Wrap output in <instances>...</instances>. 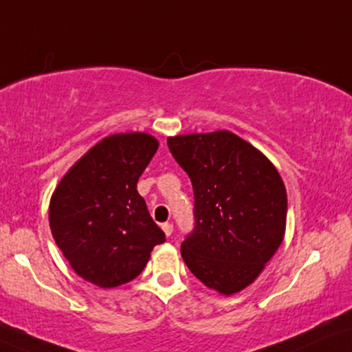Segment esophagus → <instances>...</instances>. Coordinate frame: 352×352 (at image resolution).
Returning <instances> with one entry per match:
<instances>
[{
	"instance_id": "esophagus-1",
	"label": "esophagus",
	"mask_w": 352,
	"mask_h": 352,
	"mask_svg": "<svg viewBox=\"0 0 352 352\" xmlns=\"http://www.w3.org/2000/svg\"><path fill=\"white\" fill-rule=\"evenodd\" d=\"M161 228H162L164 232H166L167 237H170L172 232H173V224H172V222H164Z\"/></svg>"
}]
</instances>
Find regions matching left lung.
I'll return each instance as SVG.
<instances>
[{"label": "left lung", "mask_w": 352, "mask_h": 352, "mask_svg": "<svg viewBox=\"0 0 352 352\" xmlns=\"http://www.w3.org/2000/svg\"><path fill=\"white\" fill-rule=\"evenodd\" d=\"M195 195L191 232L180 253L204 286L221 294L242 291L281 245L286 188L273 164L230 131L168 138Z\"/></svg>", "instance_id": "obj_1"}]
</instances>
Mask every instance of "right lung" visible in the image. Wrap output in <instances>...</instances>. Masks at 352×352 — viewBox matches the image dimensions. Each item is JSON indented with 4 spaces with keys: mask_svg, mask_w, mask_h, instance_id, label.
<instances>
[{
    "mask_svg": "<svg viewBox=\"0 0 352 352\" xmlns=\"http://www.w3.org/2000/svg\"><path fill=\"white\" fill-rule=\"evenodd\" d=\"M159 143L144 133L102 140L69 168L50 201V228L73 270L100 287L135 279L166 234L136 184Z\"/></svg>",
    "mask_w": 352,
    "mask_h": 352,
    "instance_id": "add662e5",
    "label": "right lung"
}]
</instances>
